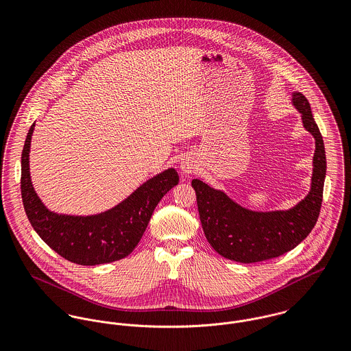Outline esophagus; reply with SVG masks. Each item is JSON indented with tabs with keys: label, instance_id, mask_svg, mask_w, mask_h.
Wrapping results in <instances>:
<instances>
[{
	"label": "esophagus",
	"instance_id": "esophagus-1",
	"mask_svg": "<svg viewBox=\"0 0 351 351\" xmlns=\"http://www.w3.org/2000/svg\"><path fill=\"white\" fill-rule=\"evenodd\" d=\"M195 167H196V159L195 156H191V155L185 156L180 163V169L184 174H191L195 170Z\"/></svg>",
	"mask_w": 351,
	"mask_h": 351
}]
</instances>
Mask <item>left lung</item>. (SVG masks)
<instances>
[{"instance_id":"left-lung-1","label":"left lung","mask_w":351,"mask_h":351,"mask_svg":"<svg viewBox=\"0 0 351 351\" xmlns=\"http://www.w3.org/2000/svg\"><path fill=\"white\" fill-rule=\"evenodd\" d=\"M291 101L315 139L309 192L302 200L289 209L252 210L202 178L192 181L205 238L227 259L252 263L280 256L302 242L317 221L327 170L324 143L305 96L293 92Z\"/></svg>"}]
</instances>
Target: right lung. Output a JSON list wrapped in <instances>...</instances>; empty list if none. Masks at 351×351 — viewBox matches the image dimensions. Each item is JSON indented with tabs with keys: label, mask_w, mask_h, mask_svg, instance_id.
Here are the masks:
<instances>
[{
	"label": "right lung",
	"mask_w": 351,
	"mask_h": 351,
	"mask_svg": "<svg viewBox=\"0 0 351 351\" xmlns=\"http://www.w3.org/2000/svg\"><path fill=\"white\" fill-rule=\"evenodd\" d=\"M35 130L31 125L21 154V199L38 235L64 259L95 266L119 261L141 242L151 215L160 199L178 184L169 167L151 177L127 199L96 215H69L51 210L38 196L29 171V151Z\"/></svg>",
	"instance_id": "right-lung-1"
}]
</instances>
